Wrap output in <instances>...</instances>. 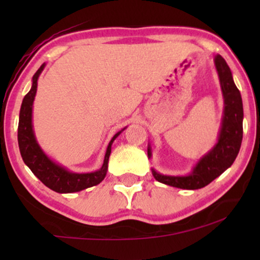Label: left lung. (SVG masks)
I'll return each mask as SVG.
<instances>
[{
    "instance_id": "obj_1",
    "label": "left lung",
    "mask_w": 260,
    "mask_h": 260,
    "mask_svg": "<svg viewBox=\"0 0 260 260\" xmlns=\"http://www.w3.org/2000/svg\"><path fill=\"white\" fill-rule=\"evenodd\" d=\"M219 74L223 96V116L219 139L214 148L205 154L193 171L187 176L161 175L153 169L154 178L168 186L181 189H199L208 186L234 164L240 151L243 137V105L241 92L236 86L232 73L226 61L217 55L214 58ZM148 157H151V148L148 145Z\"/></svg>"
}]
</instances>
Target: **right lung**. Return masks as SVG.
<instances>
[{
	"label": "right lung",
	"instance_id": "1",
	"mask_svg": "<svg viewBox=\"0 0 260 260\" xmlns=\"http://www.w3.org/2000/svg\"><path fill=\"white\" fill-rule=\"evenodd\" d=\"M45 63L32 76V85L30 91L23 99L19 112V124H18V144H19L20 155L25 165L31 170V172L40 180L46 187L57 193H74L85 188L96 186L105 178L109 165V157L111 154V145L113 140L120 136L122 131L116 133L109 143L106 149L105 159L100 170L89 174H76L70 172L56 164L44 153L43 149L38 144L32 129V103L38 88V78L43 72Z\"/></svg>",
	"mask_w": 260,
	"mask_h": 260
}]
</instances>
